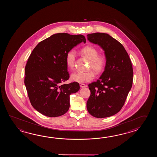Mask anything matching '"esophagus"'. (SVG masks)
Returning a JSON list of instances; mask_svg holds the SVG:
<instances>
[{
    "label": "esophagus",
    "instance_id": "esophagus-1",
    "mask_svg": "<svg viewBox=\"0 0 157 157\" xmlns=\"http://www.w3.org/2000/svg\"><path fill=\"white\" fill-rule=\"evenodd\" d=\"M80 86L81 88H83V87H86L87 85L85 84H83V83H80Z\"/></svg>",
    "mask_w": 157,
    "mask_h": 157
}]
</instances>
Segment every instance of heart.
Listing matches in <instances>:
<instances>
[{"label": "heart", "mask_w": 157, "mask_h": 157, "mask_svg": "<svg viewBox=\"0 0 157 157\" xmlns=\"http://www.w3.org/2000/svg\"><path fill=\"white\" fill-rule=\"evenodd\" d=\"M81 53L89 60L88 69L93 71L96 75L100 74L105 66V60L103 56L98 55V52L96 48L91 45L83 47L81 49ZM76 52L74 50L69 51L66 57L67 66L70 70L74 69L76 60ZM94 74L92 71L76 72L71 75L72 81L78 83L89 82L93 79Z\"/></svg>", "instance_id": "heart-1"}]
</instances>
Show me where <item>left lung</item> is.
Returning a JSON list of instances; mask_svg holds the SVG:
<instances>
[{
	"mask_svg": "<svg viewBox=\"0 0 157 157\" xmlns=\"http://www.w3.org/2000/svg\"><path fill=\"white\" fill-rule=\"evenodd\" d=\"M87 38L103 49L106 59L103 74L96 82L88 85L91 94L87 109L96 118L110 117L121 109L131 89L132 63L124 46L109 34L90 33Z\"/></svg>",
	"mask_w": 157,
	"mask_h": 157,
	"instance_id": "1",
	"label": "left lung"
}]
</instances>
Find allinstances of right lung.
<instances>
[{"label":"right lung","instance_id":"add662e5","mask_svg":"<svg viewBox=\"0 0 157 157\" xmlns=\"http://www.w3.org/2000/svg\"><path fill=\"white\" fill-rule=\"evenodd\" d=\"M83 35L55 33L43 40L33 49L27 62L25 85L33 107L48 117H59L70 108L71 94L80 89L77 82L68 80L66 62L67 53L82 43Z\"/></svg>","mask_w":157,"mask_h":157}]
</instances>
